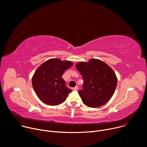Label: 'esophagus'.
Wrapping results in <instances>:
<instances>
[{
    "label": "esophagus",
    "mask_w": 147,
    "mask_h": 147,
    "mask_svg": "<svg viewBox=\"0 0 147 147\" xmlns=\"http://www.w3.org/2000/svg\"><path fill=\"white\" fill-rule=\"evenodd\" d=\"M72 89H73L74 90H77L78 89V86H76L75 87L73 88H72Z\"/></svg>",
    "instance_id": "1"
}]
</instances>
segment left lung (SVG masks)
Masks as SVG:
<instances>
[{
    "mask_svg": "<svg viewBox=\"0 0 147 147\" xmlns=\"http://www.w3.org/2000/svg\"><path fill=\"white\" fill-rule=\"evenodd\" d=\"M76 68L84 79L83 89L78 93L84 103L90 107H99L107 103L117 84L115 72L105 62L91 59L80 62Z\"/></svg>",
    "mask_w": 147,
    "mask_h": 147,
    "instance_id": "1",
    "label": "left lung"
}]
</instances>
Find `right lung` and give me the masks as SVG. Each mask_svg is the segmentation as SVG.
Here are the masks:
<instances>
[{
    "label": "right lung",
    "mask_w": 147,
    "mask_h": 147,
    "mask_svg": "<svg viewBox=\"0 0 147 147\" xmlns=\"http://www.w3.org/2000/svg\"><path fill=\"white\" fill-rule=\"evenodd\" d=\"M72 65L70 61L51 58L37 69L32 77V85L40 100L48 105L57 106L66 100L72 90L65 86L62 76Z\"/></svg>",
    "instance_id": "right-lung-1"
}]
</instances>
